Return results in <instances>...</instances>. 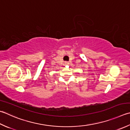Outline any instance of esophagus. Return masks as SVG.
Wrapping results in <instances>:
<instances>
[{
	"label": "esophagus",
	"mask_w": 130,
	"mask_h": 130,
	"mask_svg": "<svg viewBox=\"0 0 130 130\" xmlns=\"http://www.w3.org/2000/svg\"><path fill=\"white\" fill-rule=\"evenodd\" d=\"M64 65H69V62H64Z\"/></svg>",
	"instance_id": "obj_1"
}]
</instances>
